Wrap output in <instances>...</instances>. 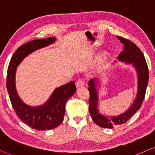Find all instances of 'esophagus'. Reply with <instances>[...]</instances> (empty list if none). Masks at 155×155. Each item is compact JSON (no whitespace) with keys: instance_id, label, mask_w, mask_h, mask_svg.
<instances>
[{"instance_id":"esophagus-1","label":"esophagus","mask_w":155,"mask_h":155,"mask_svg":"<svg viewBox=\"0 0 155 155\" xmlns=\"http://www.w3.org/2000/svg\"><path fill=\"white\" fill-rule=\"evenodd\" d=\"M85 85V83H84V81L82 79H79L77 81H76V86L77 88H81V87H83V86Z\"/></svg>"}]
</instances>
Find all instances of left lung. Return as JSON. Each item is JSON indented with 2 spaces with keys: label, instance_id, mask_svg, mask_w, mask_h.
I'll return each mask as SVG.
<instances>
[{
  "label": "left lung",
  "instance_id": "left-lung-1",
  "mask_svg": "<svg viewBox=\"0 0 155 155\" xmlns=\"http://www.w3.org/2000/svg\"><path fill=\"white\" fill-rule=\"evenodd\" d=\"M117 38L124 45V49L118 56L119 60L127 63H133L138 74V90L135 100L126 112L116 117H107L100 114L97 109L98 96L94 80L88 82V91L90 98L88 101L89 112L93 120L98 126L104 128H113L114 126L126 123L140 108L145 96L146 89L149 81V71L145 56L140 49L132 41L123 37L117 36Z\"/></svg>",
  "mask_w": 155,
  "mask_h": 155
}]
</instances>
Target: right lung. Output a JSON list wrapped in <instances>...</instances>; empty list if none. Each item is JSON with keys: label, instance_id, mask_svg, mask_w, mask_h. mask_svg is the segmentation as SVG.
<instances>
[{"label": "right lung", "instance_id": "1", "mask_svg": "<svg viewBox=\"0 0 155 155\" xmlns=\"http://www.w3.org/2000/svg\"><path fill=\"white\" fill-rule=\"evenodd\" d=\"M54 37L35 40L18 47L10 59L7 71V87L12 106L16 114L25 123L38 130H47L55 128L62 123L65 113V104L67 100L76 92L74 81L54 90L50 98L42 106L30 107L20 100L15 89V74L16 67L23 58L37 49L54 42Z\"/></svg>", "mask_w": 155, "mask_h": 155}]
</instances>
